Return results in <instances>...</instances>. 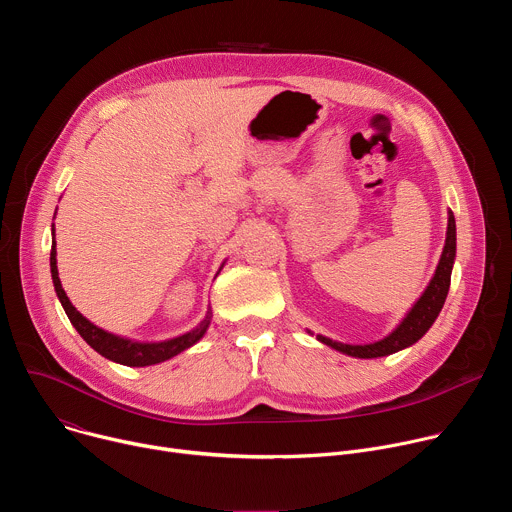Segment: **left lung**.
<instances>
[{"label":"left lung","mask_w":512,"mask_h":512,"mask_svg":"<svg viewBox=\"0 0 512 512\" xmlns=\"http://www.w3.org/2000/svg\"><path fill=\"white\" fill-rule=\"evenodd\" d=\"M454 259H456V218H454V212L448 210L446 245H444L442 257H440V263H437L435 273H433L431 281L427 283L423 294L419 296V300L411 306V310L405 314V318L399 322V326L391 334H387L385 338H381L377 342H369V344H344V342L332 340L322 334H316V338L322 344H326L342 354L354 356V358H379V356H389L393 352L409 348L431 328L435 318L440 316L444 302L448 298V291H450ZM310 334H314V332H310Z\"/></svg>","instance_id":"8db88e82"}]
</instances>
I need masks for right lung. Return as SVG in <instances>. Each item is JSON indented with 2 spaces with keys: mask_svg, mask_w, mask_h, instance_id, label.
<instances>
[{
  "mask_svg": "<svg viewBox=\"0 0 512 512\" xmlns=\"http://www.w3.org/2000/svg\"><path fill=\"white\" fill-rule=\"evenodd\" d=\"M50 273H52V283L56 289V296L70 320V324L77 328V332L83 336V340L97 350L101 356L125 364V367H150V364H158L164 362L180 352H184L186 348L194 346L208 330L210 326V318L212 312H206V318L192 328L190 332L164 340V342H137L131 338H123L117 334H111L99 326H95L91 320H87L75 306L70 304L66 291L62 289L60 277H58V267H56V241H54V225H52V251H50Z\"/></svg>",
  "mask_w": 512,
  "mask_h": 512,
  "instance_id": "right-lung-1",
  "label": "right lung"
}]
</instances>
